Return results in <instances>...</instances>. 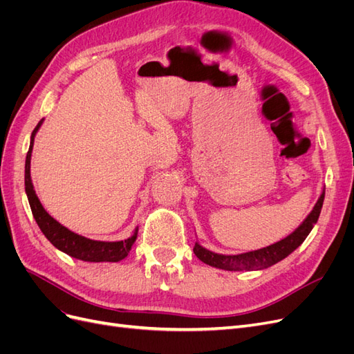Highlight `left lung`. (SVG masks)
Listing matches in <instances>:
<instances>
[{"label": "left lung", "mask_w": 354, "mask_h": 354, "mask_svg": "<svg viewBox=\"0 0 354 354\" xmlns=\"http://www.w3.org/2000/svg\"><path fill=\"white\" fill-rule=\"evenodd\" d=\"M324 199H325V190L322 192V195L319 196L312 212L308 214L306 220L299 224L291 234H288L285 239L279 242L266 246V248L243 252L238 255H223V254H216L207 248H203V246H201L196 242L194 246V252L201 261L223 270L251 272V270L267 269V267H270L276 263H279L281 260L286 259L289 254L294 252L298 246L304 242V239L308 236V233L312 232L313 226L317 223L320 209H322V205H324Z\"/></svg>", "instance_id": "obj_1"}]
</instances>
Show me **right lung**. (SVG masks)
<instances>
[{
  "instance_id": "1",
  "label": "right lung",
  "mask_w": 354,
  "mask_h": 354,
  "mask_svg": "<svg viewBox=\"0 0 354 354\" xmlns=\"http://www.w3.org/2000/svg\"><path fill=\"white\" fill-rule=\"evenodd\" d=\"M42 121L44 120H41L35 127V130L32 131L30 145H29V151L26 155V162H25V192L32 209V216H34L38 227L57 250L73 257V259L90 261V263H103V261L116 263V261L124 260L137 239L138 229L134 230L131 238H128L125 241H118V242L93 241V239L81 236L78 233L71 232L65 226H62V224L57 220L53 218L44 209V207L41 205V202L34 190V185H32V180H30V155H32V147H34L35 134L39 130Z\"/></svg>"
}]
</instances>
